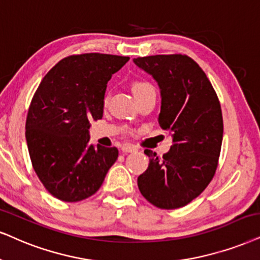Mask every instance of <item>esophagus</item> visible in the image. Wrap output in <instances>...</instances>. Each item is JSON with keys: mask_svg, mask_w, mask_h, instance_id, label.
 <instances>
[{"mask_svg": "<svg viewBox=\"0 0 260 260\" xmlns=\"http://www.w3.org/2000/svg\"><path fill=\"white\" fill-rule=\"evenodd\" d=\"M121 150H122V152L127 153V152H134V151H137V149L132 145H127V144H124V145H122V147H121Z\"/></svg>", "mask_w": 260, "mask_h": 260, "instance_id": "obj_1", "label": "esophagus"}]
</instances>
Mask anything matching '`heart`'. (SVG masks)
Listing matches in <instances>:
<instances>
[{
	"label": "heart",
	"mask_w": 260,
	"mask_h": 260,
	"mask_svg": "<svg viewBox=\"0 0 260 260\" xmlns=\"http://www.w3.org/2000/svg\"><path fill=\"white\" fill-rule=\"evenodd\" d=\"M151 90H153V87H152V85L149 83V81H145V80L133 81L132 91H133L134 96H136V97H139L140 94L145 93V92H149ZM108 98H109V94L107 93L106 96H104V103H107Z\"/></svg>",
	"instance_id": "1"
}]
</instances>
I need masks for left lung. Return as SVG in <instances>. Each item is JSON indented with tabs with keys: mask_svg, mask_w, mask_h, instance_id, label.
I'll return each mask as SVG.
<instances>
[{
	"mask_svg": "<svg viewBox=\"0 0 260 260\" xmlns=\"http://www.w3.org/2000/svg\"><path fill=\"white\" fill-rule=\"evenodd\" d=\"M133 61L158 83V123L174 133L170 151L160 158L151 150L144 151L150 163L138 177V187L156 208H182L208 187L217 169L223 138L221 103L206 74L187 55Z\"/></svg>",
	"mask_w": 260,
	"mask_h": 260,
	"instance_id": "left-lung-1",
	"label": "left lung"
}]
</instances>
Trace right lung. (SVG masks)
<instances>
[{
    "instance_id": "right-lung-1",
    "label": "right lung",
    "mask_w": 260,
    "mask_h": 260,
    "mask_svg": "<svg viewBox=\"0 0 260 260\" xmlns=\"http://www.w3.org/2000/svg\"><path fill=\"white\" fill-rule=\"evenodd\" d=\"M128 56L88 52L62 58L43 78L27 117L29 158L45 189L62 202L97 192L116 162V147L88 144L92 121L103 117L107 83Z\"/></svg>"
}]
</instances>
